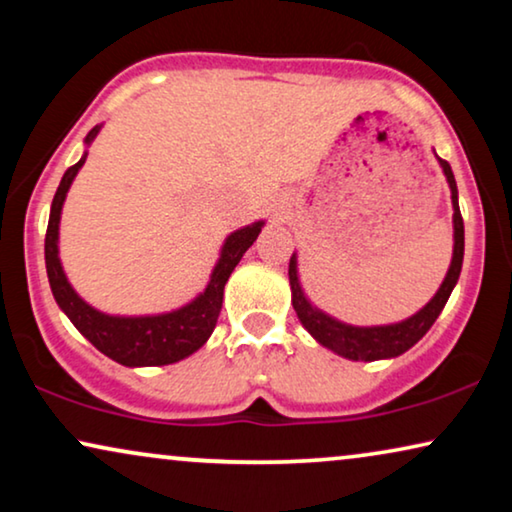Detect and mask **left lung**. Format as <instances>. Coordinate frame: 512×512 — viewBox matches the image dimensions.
Segmentation results:
<instances>
[{"label":"left lung","instance_id":"8db88e82","mask_svg":"<svg viewBox=\"0 0 512 512\" xmlns=\"http://www.w3.org/2000/svg\"><path fill=\"white\" fill-rule=\"evenodd\" d=\"M436 153V151H433ZM440 170L445 174L447 186H450V198H452V261L447 268V275L443 284L438 286V291L433 293V298L426 303L422 310L412 314V317L396 321V324H382V326H354L345 324V321L331 317V314L319 310L310 298L305 296L303 284L298 277V254L293 251L291 263H289V284H291V303L296 310L300 324L305 326V331L319 342L321 347L331 349L333 354L342 356L349 361H380V359H394L408 352L412 345H417L424 338L426 331L433 326V321L438 319V314L443 312V307L450 298V293L459 282L461 275V263H464V219L459 212V191L457 181H454L452 167L447 160L438 158Z\"/></svg>","mask_w":512,"mask_h":512}]
</instances>
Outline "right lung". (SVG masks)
Instances as JSON below:
<instances>
[{
  "label": "right lung",
  "instance_id": "obj_1",
  "mask_svg": "<svg viewBox=\"0 0 512 512\" xmlns=\"http://www.w3.org/2000/svg\"><path fill=\"white\" fill-rule=\"evenodd\" d=\"M102 123L95 125L88 132L83 144L81 160L62 174V181L55 191L51 216H48V230H46V272L48 284H51L53 298L62 312L67 314L69 321L76 326L83 338L93 342V347L100 349L104 356L114 359L116 363L128 368H146V366H170L186 356L198 352L212 335L216 319H219L221 303H223V289L230 272L240 263L251 244L256 242L258 233L265 226V221H254L249 226H242L230 233L221 244L219 258H216L212 275L198 296L188 300L186 305L177 307L170 312L158 314H107L97 310L90 303H86L72 282L67 279V272L62 268L60 261V219H62V205H65L69 188L76 174L86 163L88 146L95 142L100 135Z\"/></svg>",
  "mask_w": 512,
  "mask_h": 512
}]
</instances>
